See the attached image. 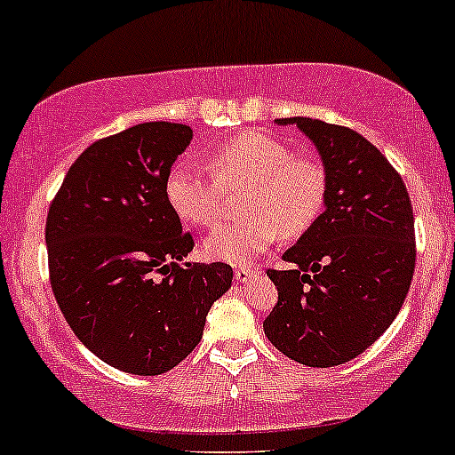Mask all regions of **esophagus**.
<instances>
[{"label": "esophagus", "instance_id": "34e87169", "mask_svg": "<svg viewBox=\"0 0 455 455\" xmlns=\"http://www.w3.org/2000/svg\"><path fill=\"white\" fill-rule=\"evenodd\" d=\"M256 273H260V268L256 267H249V265H238L234 267V277H236L238 282H247L249 277H253Z\"/></svg>", "mask_w": 455, "mask_h": 455}]
</instances>
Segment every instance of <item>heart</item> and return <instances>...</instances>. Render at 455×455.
Masks as SVG:
<instances>
[{
	"instance_id": "b5f03b06",
	"label": "heart",
	"mask_w": 455,
	"mask_h": 455,
	"mask_svg": "<svg viewBox=\"0 0 455 455\" xmlns=\"http://www.w3.org/2000/svg\"><path fill=\"white\" fill-rule=\"evenodd\" d=\"M210 168L182 160L167 178L171 208L182 221L210 228L219 221L228 190H245L243 221L212 229L204 241L210 258L247 262L280 238H297L321 217L327 171L310 156H295L277 139L245 132L210 154Z\"/></svg>"
}]
</instances>
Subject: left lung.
I'll list each match as a JSON object with an SVG mask.
<instances>
[{"instance_id":"1","label":"left lung","mask_w":455,"mask_h":455,"mask_svg":"<svg viewBox=\"0 0 455 455\" xmlns=\"http://www.w3.org/2000/svg\"><path fill=\"white\" fill-rule=\"evenodd\" d=\"M297 124L319 149L327 171L325 210L286 249L295 268L268 277L277 304L265 334L306 366L349 363L388 330L412 282L414 214L402 175L355 130L307 116Z\"/></svg>"}]
</instances>
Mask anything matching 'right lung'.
Segmentation results:
<instances>
[{"instance_id": "1", "label": "right lung", "mask_w": 455, "mask_h": 455, "mask_svg": "<svg viewBox=\"0 0 455 455\" xmlns=\"http://www.w3.org/2000/svg\"><path fill=\"white\" fill-rule=\"evenodd\" d=\"M193 130L151 121L95 140L47 212L50 282L73 334L106 364L160 375L199 345L210 306L232 286L226 262H187L167 178Z\"/></svg>"}]
</instances>
